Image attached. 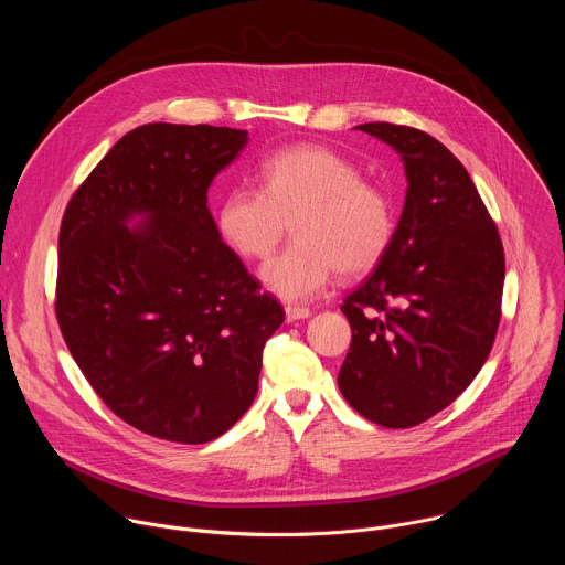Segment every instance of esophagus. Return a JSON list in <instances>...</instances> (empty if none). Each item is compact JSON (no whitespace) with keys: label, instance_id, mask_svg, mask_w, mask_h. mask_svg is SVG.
Instances as JSON below:
<instances>
[{"label":"esophagus","instance_id":"1","mask_svg":"<svg viewBox=\"0 0 565 565\" xmlns=\"http://www.w3.org/2000/svg\"><path fill=\"white\" fill-rule=\"evenodd\" d=\"M310 317V310L303 306H286V319L288 321H297V319H306Z\"/></svg>","mask_w":565,"mask_h":565}]
</instances>
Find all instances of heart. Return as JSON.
I'll return each mask as SVG.
<instances>
[{
    "mask_svg": "<svg viewBox=\"0 0 565 565\" xmlns=\"http://www.w3.org/2000/svg\"><path fill=\"white\" fill-rule=\"evenodd\" d=\"M292 215L295 241L262 268L266 288L286 301L317 297L338 273H369L395 232L388 194L362 179L355 160L324 145L270 153L259 166V190H230L214 223L238 257L266 259Z\"/></svg>",
    "mask_w": 565,
    "mask_h": 565,
    "instance_id": "1",
    "label": "heart"
}]
</instances>
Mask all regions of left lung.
Segmentation results:
<instances>
[{
    "mask_svg": "<svg viewBox=\"0 0 565 565\" xmlns=\"http://www.w3.org/2000/svg\"><path fill=\"white\" fill-rule=\"evenodd\" d=\"M358 129L399 153L407 199L386 255L342 303L353 335L338 384L366 420L407 429L449 407L486 364L505 255L473 181L440 140L391 122Z\"/></svg>",
    "mask_w": 565,
    "mask_h": 565,
    "instance_id": "left-lung-1",
    "label": "left lung"
}]
</instances>
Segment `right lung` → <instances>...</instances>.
Listing matches in <instances>:
<instances>
[{
	"instance_id": "right-lung-1",
	"label": "right lung",
	"mask_w": 565,
	"mask_h": 565,
	"mask_svg": "<svg viewBox=\"0 0 565 565\" xmlns=\"http://www.w3.org/2000/svg\"><path fill=\"white\" fill-rule=\"evenodd\" d=\"M246 142L230 127H136L62 216V338L105 405L153 438L225 434L250 409L264 347L284 321L207 207L212 179ZM134 217L141 225L129 228Z\"/></svg>"
}]
</instances>
